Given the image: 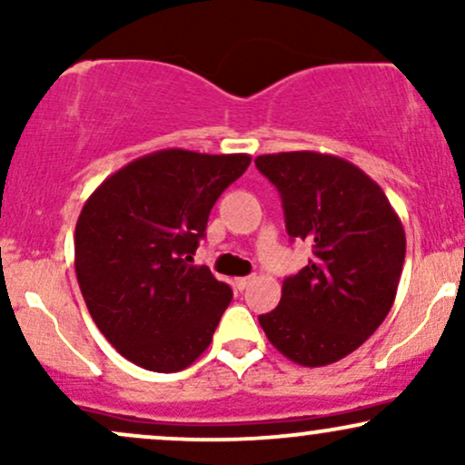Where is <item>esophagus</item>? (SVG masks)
I'll use <instances>...</instances> for the list:
<instances>
[{"instance_id": "1", "label": "esophagus", "mask_w": 465, "mask_h": 465, "mask_svg": "<svg viewBox=\"0 0 465 465\" xmlns=\"http://www.w3.org/2000/svg\"><path fill=\"white\" fill-rule=\"evenodd\" d=\"M251 282H253V277H238V280H236V286L240 288V291H244V288H247L249 284H251Z\"/></svg>"}]
</instances>
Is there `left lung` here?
Instances as JSON below:
<instances>
[{
  "mask_svg": "<svg viewBox=\"0 0 465 465\" xmlns=\"http://www.w3.org/2000/svg\"><path fill=\"white\" fill-rule=\"evenodd\" d=\"M255 165L280 192L288 236L312 244V260L286 277L280 306L258 322L297 365L345 359L391 311L407 251L402 223L381 185L334 154H260Z\"/></svg>",
  "mask_w": 465,
  "mask_h": 465,
  "instance_id": "1",
  "label": "left lung"
}]
</instances>
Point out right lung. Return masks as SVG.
Masks as SVG:
<instances>
[{
  "label": "right lung",
  "mask_w": 465,
  "mask_h": 465,
  "mask_svg": "<svg viewBox=\"0 0 465 465\" xmlns=\"http://www.w3.org/2000/svg\"><path fill=\"white\" fill-rule=\"evenodd\" d=\"M249 163L242 153L165 148L126 163L84 203L74 236L78 286L124 359L173 373L212 343L232 288L192 262L212 207Z\"/></svg>",
  "instance_id": "right-lung-1"
}]
</instances>
